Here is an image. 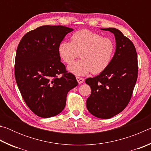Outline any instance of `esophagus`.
Masks as SVG:
<instances>
[{
	"instance_id": "1",
	"label": "esophagus",
	"mask_w": 151,
	"mask_h": 151,
	"mask_svg": "<svg viewBox=\"0 0 151 151\" xmlns=\"http://www.w3.org/2000/svg\"><path fill=\"white\" fill-rule=\"evenodd\" d=\"M76 80H77L78 84L83 83V82H84V81H85V79L83 78H81V77H79V76H76Z\"/></svg>"
}]
</instances>
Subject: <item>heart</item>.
I'll return each instance as SVG.
<instances>
[{
	"label": "heart",
	"instance_id": "1",
	"mask_svg": "<svg viewBox=\"0 0 151 151\" xmlns=\"http://www.w3.org/2000/svg\"><path fill=\"white\" fill-rule=\"evenodd\" d=\"M115 45L111 39L83 29L71 35L70 42L63 41L58 54L65 63L69 64L80 54L81 59L70 64L67 69L75 75L84 76L92 72L98 75L106 69L113 57Z\"/></svg>",
	"mask_w": 151,
	"mask_h": 151
}]
</instances>
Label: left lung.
Listing matches in <instances>:
<instances>
[{
    "mask_svg": "<svg viewBox=\"0 0 151 151\" xmlns=\"http://www.w3.org/2000/svg\"><path fill=\"white\" fill-rule=\"evenodd\" d=\"M101 29L113 33L116 51L105 70L85 80L91 88L86 108L94 116L108 119L123 111L131 100L137 80L138 60L133 43L119 30Z\"/></svg>",
    "mask_w": 151,
    "mask_h": 151,
    "instance_id": "1",
    "label": "left lung"
}]
</instances>
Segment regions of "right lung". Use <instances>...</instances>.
<instances>
[{
	"mask_svg": "<svg viewBox=\"0 0 151 151\" xmlns=\"http://www.w3.org/2000/svg\"><path fill=\"white\" fill-rule=\"evenodd\" d=\"M71 28L45 25L27 32L18 45L14 76L28 107L37 116L57 115L68 92L78 85L75 76L60 62L58 48Z\"/></svg>",
	"mask_w": 151,
	"mask_h": 151,
	"instance_id": "right-lung-1",
	"label": "right lung"
}]
</instances>
